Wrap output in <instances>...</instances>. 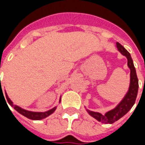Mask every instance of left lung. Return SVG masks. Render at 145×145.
<instances>
[{
    "mask_svg": "<svg viewBox=\"0 0 145 145\" xmlns=\"http://www.w3.org/2000/svg\"><path fill=\"white\" fill-rule=\"evenodd\" d=\"M116 48L118 51L127 59V66L130 68L131 74H130V85L128 88L127 92L126 93L124 97L123 98L119 104L114 109L109 110L105 114H102L100 112H93L91 110L86 109L88 114L91 116L93 118L97 120L98 121L103 123H113L114 122L117 121L118 120L123 117V116L129 112V110L132 108L136 101V98L138 91V79L137 77L136 70L134 67V62L131 58L130 53L125 49L121 44L116 42Z\"/></svg>",
    "mask_w": 145,
    "mask_h": 145,
    "instance_id": "1",
    "label": "left lung"
}]
</instances>
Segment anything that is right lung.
<instances>
[{
  "mask_svg": "<svg viewBox=\"0 0 145 145\" xmlns=\"http://www.w3.org/2000/svg\"><path fill=\"white\" fill-rule=\"evenodd\" d=\"M0 85V92H2V93H3L1 85V82ZM3 95H4V94H3ZM5 96H6V99H7V100H8L9 105H10L11 106L13 107L17 112H18L20 114L23 115L24 116H25L27 118L30 119V120H42V119L46 118V117H47V116H49L50 115H51L53 112H54V111L57 109V106H55L54 107L53 109H50V110H48V111H46V112H33V111H29V110H26V109H22V107L14 105L13 102L10 99V98L8 97V94L6 93V91H5ZM4 98H5V96H4ZM60 100H61V98H60L59 103H60Z\"/></svg>",
  "mask_w": 145,
  "mask_h": 145,
  "instance_id": "right-lung-1",
  "label": "right lung"
}]
</instances>
